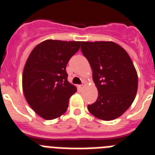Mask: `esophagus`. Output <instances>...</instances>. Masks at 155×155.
Here are the masks:
<instances>
[{
    "mask_svg": "<svg viewBox=\"0 0 155 155\" xmlns=\"http://www.w3.org/2000/svg\"><path fill=\"white\" fill-rule=\"evenodd\" d=\"M83 87H84V85H83V84H82V85H79V88H80V89H82Z\"/></svg>",
    "mask_w": 155,
    "mask_h": 155,
    "instance_id": "1",
    "label": "esophagus"
}]
</instances>
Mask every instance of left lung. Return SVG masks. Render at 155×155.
<instances>
[{
    "label": "left lung",
    "instance_id": "left-lung-1",
    "mask_svg": "<svg viewBox=\"0 0 155 155\" xmlns=\"http://www.w3.org/2000/svg\"><path fill=\"white\" fill-rule=\"evenodd\" d=\"M81 50L91 66L98 89L97 100L88 105V110L103 120L118 118L137 93L138 76L131 58L113 42H82Z\"/></svg>",
    "mask_w": 155,
    "mask_h": 155
}]
</instances>
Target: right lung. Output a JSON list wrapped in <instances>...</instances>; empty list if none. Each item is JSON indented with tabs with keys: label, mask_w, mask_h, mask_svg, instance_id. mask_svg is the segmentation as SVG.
Instances as JSON below:
<instances>
[{
	"label": "right lung",
	"mask_w": 155,
	"mask_h": 155,
	"mask_svg": "<svg viewBox=\"0 0 155 155\" xmlns=\"http://www.w3.org/2000/svg\"><path fill=\"white\" fill-rule=\"evenodd\" d=\"M81 42L48 39L31 52L23 72V91L31 108L45 120L64 114L77 92L67 80L66 65Z\"/></svg>",
	"instance_id": "obj_1"
}]
</instances>
